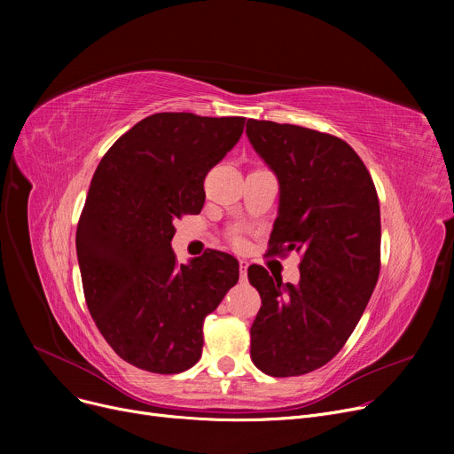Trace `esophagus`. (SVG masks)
Returning a JSON list of instances; mask_svg holds the SVG:
<instances>
[{
  "label": "esophagus",
  "mask_w": 454,
  "mask_h": 454,
  "mask_svg": "<svg viewBox=\"0 0 454 454\" xmlns=\"http://www.w3.org/2000/svg\"><path fill=\"white\" fill-rule=\"evenodd\" d=\"M247 269H248V263L245 259L239 261V270H241V281H247Z\"/></svg>",
  "instance_id": "obj_1"
}]
</instances>
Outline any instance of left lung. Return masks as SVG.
<instances>
[{"mask_svg":"<svg viewBox=\"0 0 454 454\" xmlns=\"http://www.w3.org/2000/svg\"><path fill=\"white\" fill-rule=\"evenodd\" d=\"M247 136L279 182L270 254H300L296 285L252 265L261 296L254 364L272 377L322 368L359 324L380 269V209L366 165L337 136L248 119Z\"/></svg>","mask_w":454,"mask_h":454,"instance_id":"obj_1","label":"left lung"}]
</instances>
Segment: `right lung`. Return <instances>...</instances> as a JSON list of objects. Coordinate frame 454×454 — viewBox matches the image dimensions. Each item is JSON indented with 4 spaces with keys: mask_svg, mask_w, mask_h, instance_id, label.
<instances>
[{
    "mask_svg": "<svg viewBox=\"0 0 454 454\" xmlns=\"http://www.w3.org/2000/svg\"><path fill=\"white\" fill-rule=\"evenodd\" d=\"M247 117L160 112L119 137L95 169L77 226L90 315L110 348L153 373L199 363L202 327L239 279L209 250L178 265L175 219L200 213L204 178L239 141Z\"/></svg>",
    "mask_w": 454,
    "mask_h": 454,
    "instance_id": "add662e5",
    "label": "right lung"
}]
</instances>
